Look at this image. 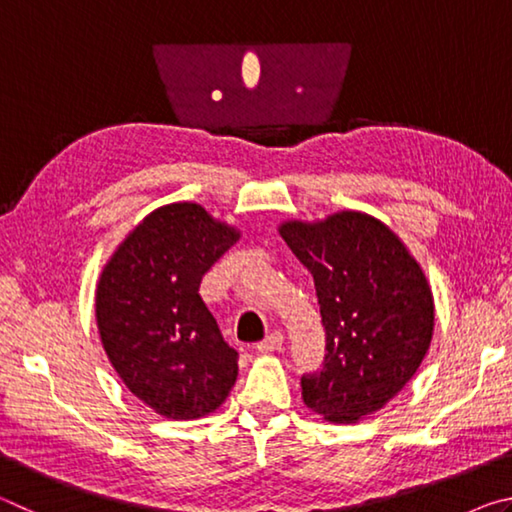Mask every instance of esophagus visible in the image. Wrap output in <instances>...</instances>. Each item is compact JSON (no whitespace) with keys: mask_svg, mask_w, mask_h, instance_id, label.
Here are the masks:
<instances>
[{"mask_svg":"<svg viewBox=\"0 0 512 512\" xmlns=\"http://www.w3.org/2000/svg\"><path fill=\"white\" fill-rule=\"evenodd\" d=\"M282 345H284V334L282 332H273V334H268L262 343H257V350L268 354V352L280 350Z\"/></svg>","mask_w":512,"mask_h":512,"instance_id":"34e87169","label":"esophagus"}]
</instances>
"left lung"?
<instances>
[{"mask_svg": "<svg viewBox=\"0 0 512 512\" xmlns=\"http://www.w3.org/2000/svg\"><path fill=\"white\" fill-rule=\"evenodd\" d=\"M282 239L311 275L325 327L323 368L302 400L329 422H357L402 391L429 350L433 296L391 228L361 212L289 221Z\"/></svg>", "mask_w": 512, "mask_h": 512, "instance_id": "8db88e82", "label": "left lung"}]
</instances>
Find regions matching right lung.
<instances>
[{"instance_id":"obj_1","label":"right lung","mask_w":512,"mask_h":512,"mask_svg":"<svg viewBox=\"0 0 512 512\" xmlns=\"http://www.w3.org/2000/svg\"><path fill=\"white\" fill-rule=\"evenodd\" d=\"M239 239L201 205L151 212L110 257L97 287V325L112 368L135 397L171 420L225 402L239 354L223 341L201 280Z\"/></svg>"}]
</instances>
